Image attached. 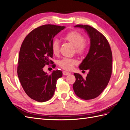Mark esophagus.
Returning a JSON list of instances; mask_svg holds the SVG:
<instances>
[{
  "mask_svg": "<svg viewBox=\"0 0 130 130\" xmlns=\"http://www.w3.org/2000/svg\"><path fill=\"white\" fill-rule=\"evenodd\" d=\"M70 73L69 72H68V71H63V75H70Z\"/></svg>",
  "mask_w": 130,
  "mask_h": 130,
  "instance_id": "obj_1",
  "label": "esophagus"
}]
</instances>
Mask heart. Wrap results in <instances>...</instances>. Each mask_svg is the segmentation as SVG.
<instances>
[{
  "mask_svg": "<svg viewBox=\"0 0 130 130\" xmlns=\"http://www.w3.org/2000/svg\"><path fill=\"white\" fill-rule=\"evenodd\" d=\"M64 38L75 47L76 51L80 54H83L86 49V45L84 43L85 39L80 33L77 31H71L65 36ZM60 44L57 40H55L51 44V50L54 54H57L59 51ZM77 63V60L71 58H63L61 60L59 64L63 69L70 70L74 65Z\"/></svg>",
  "mask_w": 130,
  "mask_h": 130,
  "instance_id": "obj_1",
  "label": "heart"
}]
</instances>
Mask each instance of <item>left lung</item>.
Listing matches in <instances>:
<instances>
[{
	"instance_id": "1",
	"label": "left lung",
	"mask_w": 130,
	"mask_h": 130,
	"mask_svg": "<svg viewBox=\"0 0 130 130\" xmlns=\"http://www.w3.org/2000/svg\"><path fill=\"white\" fill-rule=\"evenodd\" d=\"M74 27L83 28L90 38L89 50L79 65L80 70H89L86 78L74 73L76 80L74 92L85 100L94 99L107 86L112 74V54L106 38L101 32L88 25L78 24Z\"/></svg>"
}]
</instances>
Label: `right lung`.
Wrapping results in <instances>:
<instances>
[{
	"mask_svg": "<svg viewBox=\"0 0 130 130\" xmlns=\"http://www.w3.org/2000/svg\"><path fill=\"white\" fill-rule=\"evenodd\" d=\"M65 28L46 24L33 30L24 38L19 54L17 74L24 92L39 102L49 100L54 95L57 79L62 71L54 70L51 74L43 71L46 65L53 63L51 44L54 37Z\"/></svg>",
	"mask_w": 130,
	"mask_h": 130,
	"instance_id": "1",
	"label": "right lung"
}]
</instances>
